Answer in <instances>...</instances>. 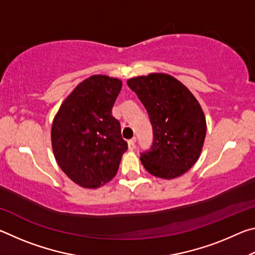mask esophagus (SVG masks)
Here are the masks:
<instances>
[{
  "label": "esophagus",
  "mask_w": 255,
  "mask_h": 255,
  "mask_svg": "<svg viewBox=\"0 0 255 255\" xmlns=\"http://www.w3.org/2000/svg\"><path fill=\"white\" fill-rule=\"evenodd\" d=\"M136 147V138H131V139L128 140V148L132 150Z\"/></svg>",
  "instance_id": "obj_1"
}]
</instances>
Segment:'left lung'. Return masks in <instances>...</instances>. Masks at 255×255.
Wrapping results in <instances>:
<instances>
[{
	"label": "left lung",
	"mask_w": 255,
	"mask_h": 255,
	"mask_svg": "<svg viewBox=\"0 0 255 255\" xmlns=\"http://www.w3.org/2000/svg\"><path fill=\"white\" fill-rule=\"evenodd\" d=\"M147 110L153 144L140 153L146 171L174 179L197 162L206 137L204 111L193 94L173 76L154 73L127 81Z\"/></svg>",
	"instance_id": "obj_1"
}]
</instances>
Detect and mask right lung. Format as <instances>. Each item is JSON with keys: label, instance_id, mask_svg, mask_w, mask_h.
Instances as JSON below:
<instances>
[{"label": "right lung", "instance_id": "1", "mask_svg": "<svg viewBox=\"0 0 255 255\" xmlns=\"http://www.w3.org/2000/svg\"><path fill=\"white\" fill-rule=\"evenodd\" d=\"M122 81L93 75L62 103L51 127V144L60 169L84 188L107 183L118 171L128 145L111 114Z\"/></svg>", "mask_w": 255, "mask_h": 255}]
</instances>
